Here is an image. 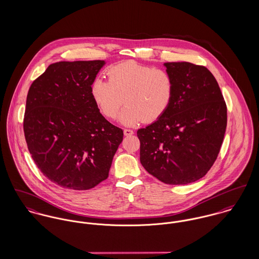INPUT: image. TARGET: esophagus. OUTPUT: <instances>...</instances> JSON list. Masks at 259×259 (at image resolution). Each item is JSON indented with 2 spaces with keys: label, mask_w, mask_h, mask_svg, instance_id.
<instances>
[{
  "label": "esophagus",
  "mask_w": 259,
  "mask_h": 259,
  "mask_svg": "<svg viewBox=\"0 0 259 259\" xmlns=\"http://www.w3.org/2000/svg\"><path fill=\"white\" fill-rule=\"evenodd\" d=\"M123 134H124V136H132V135H134V131H132L130 128H124Z\"/></svg>",
  "instance_id": "1"
}]
</instances>
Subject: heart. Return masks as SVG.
I'll return each instance as SVG.
<instances>
[{"mask_svg": "<svg viewBox=\"0 0 259 259\" xmlns=\"http://www.w3.org/2000/svg\"><path fill=\"white\" fill-rule=\"evenodd\" d=\"M92 96L100 111L107 118H114L121 106L119 120L126 125L159 119L172 104L176 79L171 73L135 61L111 67L108 80L96 79Z\"/></svg>", "mask_w": 259, "mask_h": 259, "instance_id": "b5f03b06", "label": "heart"}]
</instances>
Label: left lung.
<instances>
[{"label": "left lung", "mask_w": 259, "mask_h": 259, "mask_svg": "<svg viewBox=\"0 0 259 259\" xmlns=\"http://www.w3.org/2000/svg\"><path fill=\"white\" fill-rule=\"evenodd\" d=\"M176 79L171 106L137 133L141 162L166 185H187L203 178L221 151L227 109L220 85L205 67L165 63Z\"/></svg>", "instance_id": "1"}]
</instances>
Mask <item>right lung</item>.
Masks as SVG:
<instances>
[{
  "mask_svg": "<svg viewBox=\"0 0 259 259\" xmlns=\"http://www.w3.org/2000/svg\"><path fill=\"white\" fill-rule=\"evenodd\" d=\"M104 61L59 62L30 87L24 116L38 169L64 188L88 190L109 177L123 131L107 120L92 96Z\"/></svg>",
  "mask_w": 259,
  "mask_h": 259,
  "instance_id": "1",
  "label": "right lung"
}]
</instances>
